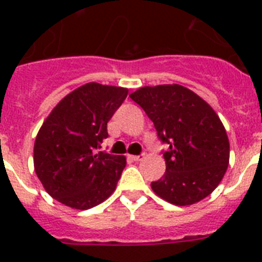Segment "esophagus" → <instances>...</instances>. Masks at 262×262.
Listing matches in <instances>:
<instances>
[{"mask_svg": "<svg viewBox=\"0 0 262 262\" xmlns=\"http://www.w3.org/2000/svg\"><path fill=\"white\" fill-rule=\"evenodd\" d=\"M128 159H131L133 161H140L143 159V156H138V155H128Z\"/></svg>", "mask_w": 262, "mask_h": 262, "instance_id": "34e87169", "label": "esophagus"}]
</instances>
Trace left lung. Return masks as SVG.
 Returning a JSON list of instances; mask_svg holds the SVG:
<instances>
[{"mask_svg": "<svg viewBox=\"0 0 262 262\" xmlns=\"http://www.w3.org/2000/svg\"><path fill=\"white\" fill-rule=\"evenodd\" d=\"M169 144L166 170L154 193L176 206H190L212 193L230 163V140L214 108L178 84L143 86L129 94Z\"/></svg>", "mask_w": 262, "mask_h": 262, "instance_id": "8db88e82", "label": "left lung"}]
</instances>
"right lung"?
Instances as JSON below:
<instances>
[{
  "instance_id": "obj_1",
  "label": "right lung",
  "mask_w": 262,
  "mask_h": 262,
  "mask_svg": "<svg viewBox=\"0 0 262 262\" xmlns=\"http://www.w3.org/2000/svg\"><path fill=\"white\" fill-rule=\"evenodd\" d=\"M127 88L88 82L57 103L34 144V169L45 190L71 209L88 210L114 193L126 157L97 152Z\"/></svg>"
}]
</instances>
